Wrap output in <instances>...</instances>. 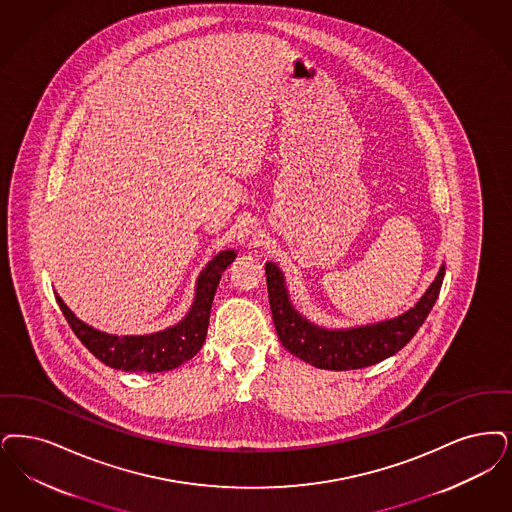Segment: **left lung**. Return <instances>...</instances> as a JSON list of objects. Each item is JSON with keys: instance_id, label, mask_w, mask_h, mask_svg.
I'll list each match as a JSON object with an SVG mask.
<instances>
[{"instance_id": "1", "label": "left lung", "mask_w": 512, "mask_h": 512, "mask_svg": "<svg viewBox=\"0 0 512 512\" xmlns=\"http://www.w3.org/2000/svg\"><path fill=\"white\" fill-rule=\"evenodd\" d=\"M265 270L272 320L282 345L316 368L360 369L373 366L408 345L438 299L446 266L440 268L427 293L408 312L352 329H324L307 322L291 307L280 268L266 263Z\"/></svg>"}]
</instances>
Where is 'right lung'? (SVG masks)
<instances>
[{
  "label": "right lung",
  "mask_w": 512,
  "mask_h": 512,
  "mask_svg": "<svg viewBox=\"0 0 512 512\" xmlns=\"http://www.w3.org/2000/svg\"><path fill=\"white\" fill-rule=\"evenodd\" d=\"M234 257H236L234 251H223L205 266L204 272L198 278L196 301L190 308L188 316L181 324L152 335H143V337L106 335L97 329L85 326L72 314V310L62 303L59 295L55 297L66 322L70 324L76 337L82 341L83 347L106 366L122 369V371H148V373L167 371V369L179 368L183 362L200 352L207 335L215 291L226 266L234 261Z\"/></svg>",
  "instance_id": "1"
}]
</instances>
